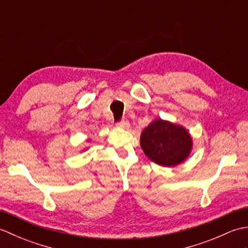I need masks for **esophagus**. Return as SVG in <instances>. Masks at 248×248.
I'll return each instance as SVG.
<instances>
[{
	"mask_svg": "<svg viewBox=\"0 0 248 248\" xmlns=\"http://www.w3.org/2000/svg\"><path fill=\"white\" fill-rule=\"evenodd\" d=\"M116 125L123 129H128L130 127V124L127 119H123L121 121H117V123H116Z\"/></svg>",
	"mask_w": 248,
	"mask_h": 248,
	"instance_id": "obj_1",
	"label": "esophagus"
}]
</instances>
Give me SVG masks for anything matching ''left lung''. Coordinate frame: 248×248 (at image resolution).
<instances>
[{"mask_svg":"<svg viewBox=\"0 0 248 248\" xmlns=\"http://www.w3.org/2000/svg\"><path fill=\"white\" fill-rule=\"evenodd\" d=\"M140 146L151 161L161 166L171 167L188 156L192 139L181 125L157 118L141 132Z\"/></svg>","mask_w":248,"mask_h":248,"instance_id":"8db88e82","label":"left lung"}]
</instances>
